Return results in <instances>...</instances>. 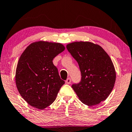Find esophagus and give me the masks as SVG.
<instances>
[{
	"mask_svg": "<svg viewBox=\"0 0 132 132\" xmlns=\"http://www.w3.org/2000/svg\"><path fill=\"white\" fill-rule=\"evenodd\" d=\"M71 82V79L70 78V77H68V78H67V80H65L66 84H70Z\"/></svg>",
	"mask_w": 132,
	"mask_h": 132,
	"instance_id": "34e87169",
	"label": "esophagus"
}]
</instances>
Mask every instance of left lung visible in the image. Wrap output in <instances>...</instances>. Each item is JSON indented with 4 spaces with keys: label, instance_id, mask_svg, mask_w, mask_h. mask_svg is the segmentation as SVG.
<instances>
[{
    "label": "left lung",
    "instance_id": "obj_1",
    "mask_svg": "<svg viewBox=\"0 0 132 132\" xmlns=\"http://www.w3.org/2000/svg\"><path fill=\"white\" fill-rule=\"evenodd\" d=\"M67 48L78 63L82 75L80 82L72 85L79 100L89 106L105 100L116 80L109 56L98 44L89 41L69 43Z\"/></svg>",
    "mask_w": 132,
    "mask_h": 132
}]
</instances>
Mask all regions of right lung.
Masks as SVG:
<instances>
[{
  "label": "right lung",
  "mask_w": 132,
  "mask_h": 132,
  "mask_svg": "<svg viewBox=\"0 0 132 132\" xmlns=\"http://www.w3.org/2000/svg\"><path fill=\"white\" fill-rule=\"evenodd\" d=\"M61 43L39 41L24 50L18 62L15 84L20 94L32 107L44 109L55 100L65 82L53 59L65 50Z\"/></svg>",
  "instance_id": "obj_1"
}]
</instances>
